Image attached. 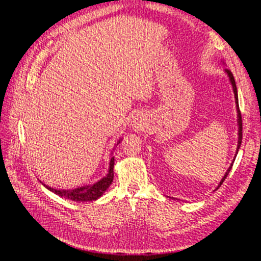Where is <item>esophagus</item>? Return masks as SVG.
Returning <instances> with one entry per match:
<instances>
[{"label":"esophagus","instance_id":"obj_1","mask_svg":"<svg viewBox=\"0 0 261 261\" xmlns=\"http://www.w3.org/2000/svg\"><path fill=\"white\" fill-rule=\"evenodd\" d=\"M145 120H144V117L143 116H140V115H137V116H135L134 117V120L132 121V126L135 129H143L144 127H145Z\"/></svg>","mask_w":261,"mask_h":261}]
</instances>
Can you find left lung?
<instances>
[{
    "mask_svg": "<svg viewBox=\"0 0 261 261\" xmlns=\"http://www.w3.org/2000/svg\"><path fill=\"white\" fill-rule=\"evenodd\" d=\"M224 72L226 73V75H227V77H228V81H230V83H231V85H232V88H233V92H234V98H235V103H236V112H238V126H239V132H238V136H239V139H238V147H236V151H235V155H234V159H233V161H232V163H231V165L230 167H228V169L226 170V172H225V174H224V176L222 177V179L220 180V183H219V185L217 186V188H216V191L217 189L222 185V183L224 181V179L226 178V176L228 175V173H230V171H231V169H232V167H233V163H234V161H235V158H236V155H238V153H239V149L241 148V144H242V115H241V112H240V107H239V96H238V88H236V84H235V80H234V77H233V74L231 73V70H228L227 68H225L224 69Z\"/></svg>",
    "mask_w": 261,
    "mask_h": 261,
    "instance_id": "left-lung-1",
    "label": "left lung"
}]
</instances>
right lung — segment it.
<instances>
[{
	"instance_id": "1",
	"label": "right lung",
	"mask_w": 261,
	"mask_h": 261,
	"mask_svg": "<svg viewBox=\"0 0 261 261\" xmlns=\"http://www.w3.org/2000/svg\"><path fill=\"white\" fill-rule=\"evenodd\" d=\"M121 141H122V138L118 139V141L115 144V146L112 150L111 155L113 154L115 147L120 144ZM113 168H114V156H111V159H110V162H109V170L103 177L100 178L97 181H94V183H92V184L80 186V187L73 188V189H57V188H53V187L45 185L44 183H42V181H41V184L45 188H48L50 192L62 197V198H66L69 200H73L75 202L93 201V200L99 199L100 197L106 193L107 189L111 186L112 181H113V177H114Z\"/></svg>"
}]
</instances>
